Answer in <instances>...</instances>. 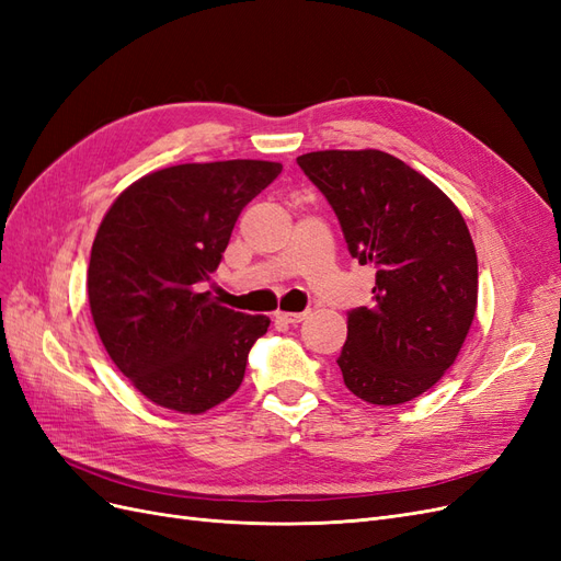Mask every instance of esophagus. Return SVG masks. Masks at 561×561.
<instances>
[{
	"label": "esophagus",
	"mask_w": 561,
	"mask_h": 561,
	"mask_svg": "<svg viewBox=\"0 0 561 561\" xmlns=\"http://www.w3.org/2000/svg\"><path fill=\"white\" fill-rule=\"evenodd\" d=\"M274 318H276L278 322H287V325H297V322H301L304 318H307V311H301V313H287V311H276V313H274Z\"/></svg>",
	"instance_id": "34e87169"
}]
</instances>
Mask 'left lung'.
I'll return each instance as SVG.
<instances>
[{
	"mask_svg": "<svg viewBox=\"0 0 561 561\" xmlns=\"http://www.w3.org/2000/svg\"><path fill=\"white\" fill-rule=\"evenodd\" d=\"M297 163L328 198L351 257L377 268L369 307L348 311L336 358L353 396L402 404L454 365L478 309V254L451 198L379 149H325Z\"/></svg>",
	"mask_w": 561,
	"mask_h": 561,
	"instance_id": "8db88e82",
	"label": "left lung"
}]
</instances>
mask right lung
Instances as JSON below:
<instances>
[{
	"mask_svg": "<svg viewBox=\"0 0 561 561\" xmlns=\"http://www.w3.org/2000/svg\"><path fill=\"white\" fill-rule=\"evenodd\" d=\"M280 171L252 159L171 165L133 182L100 222L91 316L112 363L154 404L203 414L239 390L271 320L222 307L198 283L210 280L241 210Z\"/></svg>",
	"mask_w": 561,
	"mask_h": 561,
	"instance_id": "obj_1",
	"label": "right lung"
}]
</instances>
